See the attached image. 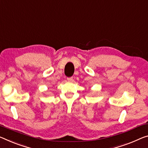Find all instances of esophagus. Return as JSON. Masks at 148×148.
<instances>
[{
  "instance_id": "esophagus-1",
  "label": "esophagus",
  "mask_w": 148,
  "mask_h": 148,
  "mask_svg": "<svg viewBox=\"0 0 148 148\" xmlns=\"http://www.w3.org/2000/svg\"><path fill=\"white\" fill-rule=\"evenodd\" d=\"M72 79H73V77H70V78H67V80L69 81V82L72 81Z\"/></svg>"
}]
</instances>
